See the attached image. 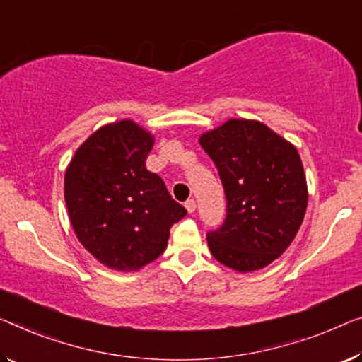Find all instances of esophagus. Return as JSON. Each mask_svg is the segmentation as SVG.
Instances as JSON below:
<instances>
[{
	"mask_svg": "<svg viewBox=\"0 0 362 362\" xmlns=\"http://www.w3.org/2000/svg\"><path fill=\"white\" fill-rule=\"evenodd\" d=\"M185 208H187V211L188 213H193V211H195V209H197V202H195V199H187V202H185Z\"/></svg>",
	"mask_w": 362,
	"mask_h": 362,
	"instance_id": "1",
	"label": "esophagus"
}]
</instances>
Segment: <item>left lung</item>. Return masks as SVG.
Masks as SVG:
<instances>
[{
  "mask_svg": "<svg viewBox=\"0 0 362 362\" xmlns=\"http://www.w3.org/2000/svg\"><path fill=\"white\" fill-rule=\"evenodd\" d=\"M218 167L228 214L208 233V247L239 273L265 268L281 257L307 209V182L294 144L265 123L230 118L199 136Z\"/></svg>",
  "mask_w": 362,
  "mask_h": 362,
  "instance_id": "8db88e82",
  "label": "left lung"
}]
</instances>
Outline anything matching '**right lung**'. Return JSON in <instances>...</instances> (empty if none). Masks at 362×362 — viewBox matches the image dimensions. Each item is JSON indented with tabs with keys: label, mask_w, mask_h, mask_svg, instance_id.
<instances>
[{
	"label": "right lung",
	"mask_w": 362,
	"mask_h": 362,
	"mask_svg": "<svg viewBox=\"0 0 362 362\" xmlns=\"http://www.w3.org/2000/svg\"><path fill=\"white\" fill-rule=\"evenodd\" d=\"M154 136L133 120L100 127L64 172L73 230L102 265L138 272L165 250L170 228L187 214L164 180L146 169Z\"/></svg>",
	"instance_id": "1"
}]
</instances>
